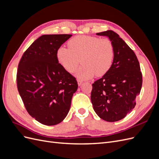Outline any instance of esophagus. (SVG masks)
<instances>
[{"instance_id":"34e87169","label":"esophagus","mask_w":159,"mask_h":159,"mask_svg":"<svg viewBox=\"0 0 159 159\" xmlns=\"http://www.w3.org/2000/svg\"><path fill=\"white\" fill-rule=\"evenodd\" d=\"M83 83V81L81 80H78V84L79 86H80L81 85V84Z\"/></svg>"}]
</instances>
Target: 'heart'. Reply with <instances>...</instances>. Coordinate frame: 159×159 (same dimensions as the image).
I'll return each instance as SVG.
<instances>
[{"instance_id": "b5f03b06", "label": "heart", "mask_w": 159, "mask_h": 159, "mask_svg": "<svg viewBox=\"0 0 159 159\" xmlns=\"http://www.w3.org/2000/svg\"><path fill=\"white\" fill-rule=\"evenodd\" d=\"M68 48L61 46L56 52L57 61L70 73L78 68L80 60L83 65L77 72L81 80H87L96 74L100 77L111 68L115 57L113 42L107 38L78 36L68 42Z\"/></svg>"}]
</instances>
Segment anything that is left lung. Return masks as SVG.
I'll return each instance as SVG.
<instances>
[{
  "mask_svg": "<svg viewBox=\"0 0 159 159\" xmlns=\"http://www.w3.org/2000/svg\"><path fill=\"white\" fill-rule=\"evenodd\" d=\"M113 42L115 57L111 68L92 84L91 100L98 116L108 122L117 121L131 113L140 94L143 77L140 64L133 50L117 33H97Z\"/></svg>",
  "mask_w": 159,
  "mask_h": 159,
  "instance_id": "8db88e82",
  "label": "left lung"
}]
</instances>
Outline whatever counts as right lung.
<instances>
[{
    "mask_svg": "<svg viewBox=\"0 0 159 159\" xmlns=\"http://www.w3.org/2000/svg\"><path fill=\"white\" fill-rule=\"evenodd\" d=\"M71 34L42 35L24 53L18 64L19 94L30 116L45 125L61 123L68 115L76 78L57 61V50Z\"/></svg>",
    "mask_w": 159,
    "mask_h": 159,
    "instance_id": "add662e5",
    "label": "right lung"
}]
</instances>
